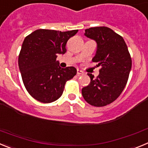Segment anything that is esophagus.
I'll use <instances>...</instances> for the list:
<instances>
[{
  "instance_id": "esophagus-1",
  "label": "esophagus",
  "mask_w": 148,
  "mask_h": 148,
  "mask_svg": "<svg viewBox=\"0 0 148 148\" xmlns=\"http://www.w3.org/2000/svg\"><path fill=\"white\" fill-rule=\"evenodd\" d=\"M82 74H84V72L82 71L81 70H79V69H77V75H82Z\"/></svg>"
}]
</instances>
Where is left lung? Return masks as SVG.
Listing matches in <instances>:
<instances>
[{"instance_id":"left-lung-1","label":"left lung","mask_w":148,"mask_h":148,"mask_svg":"<svg viewBox=\"0 0 148 148\" xmlns=\"http://www.w3.org/2000/svg\"><path fill=\"white\" fill-rule=\"evenodd\" d=\"M84 35L97 43L93 62L101 66L95 78L88 73L90 83L82 88L84 100L94 107H104L118 99L127 82L132 59L123 38L106 27H91Z\"/></svg>"}]
</instances>
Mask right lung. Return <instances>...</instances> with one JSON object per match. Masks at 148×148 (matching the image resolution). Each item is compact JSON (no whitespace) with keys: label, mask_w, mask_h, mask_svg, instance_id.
<instances>
[{"label":"right lung","mask_w":148,"mask_h":148,"mask_svg":"<svg viewBox=\"0 0 148 148\" xmlns=\"http://www.w3.org/2000/svg\"><path fill=\"white\" fill-rule=\"evenodd\" d=\"M78 31L40 29L23 40L18 56L22 80L29 95L40 102L51 103L59 99L66 82L76 75L75 67H60L56 58L58 54L66 53L67 40Z\"/></svg>","instance_id":"1"}]
</instances>
